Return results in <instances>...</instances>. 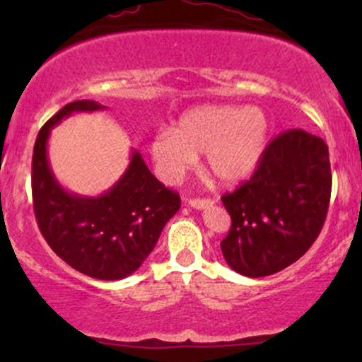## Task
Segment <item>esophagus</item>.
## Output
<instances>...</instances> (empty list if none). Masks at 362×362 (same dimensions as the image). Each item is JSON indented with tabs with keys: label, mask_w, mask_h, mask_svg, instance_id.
Masks as SVG:
<instances>
[{
	"label": "esophagus",
	"mask_w": 362,
	"mask_h": 362,
	"mask_svg": "<svg viewBox=\"0 0 362 362\" xmlns=\"http://www.w3.org/2000/svg\"><path fill=\"white\" fill-rule=\"evenodd\" d=\"M214 204V201L211 199H190L189 206L194 207V209H204V207H211Z\"/></svg>",
	"instance_id": "obj_1"
}]
</instances>
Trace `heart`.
Returning <instances> with one entry per match:
<instances>
[{
  "label": "heart",
  "instance_id": "b5f03b06",
  "mask_svg": "<svg viewBox=\"0 0 362 362\" xmlns=\"http://www.w3.org/2000/svg\"><path fill=\"white\" fill-rule=\"evenodd\" d=\"M269 138V119L257 107L199 105L160 131L149 144L165 182H175L204 153L207 173L219 184L235 185L259 168Z\"/></svg>",
  "mask_w": 362,
  "mask_h": 362
}]
</instances>
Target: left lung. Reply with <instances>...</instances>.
Wrapping results in <instances>:
<instances>
[{"instance_id":"left-lung-1","label":"left lung","mask_w":362,"mask_h":362,"mask_svg":"<svg viewBox=\"0 0 362 362\" xmlns=\"http://www.w3.org/2000/svg\"><path fill=\"white\" fill-rule=\"evenodd\" d=\"M332 192L328 146L303 129L265 148L250 180L221 197L231 216L224 260L247 277L271 276L301 259L325 223Z\"/></svg>"}]
</instances>
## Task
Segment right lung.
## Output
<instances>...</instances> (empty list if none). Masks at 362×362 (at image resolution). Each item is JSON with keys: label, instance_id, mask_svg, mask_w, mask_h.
I'll return each mask as SVG.
<instances>
[{"label": "right lung", "instance_id": "1", "mask_svg": "<svg viewBox=\"0 0 362 362\" xmlns=\"http://www.w3.org/2000/svg\"><path fill=\"white\" fill-rule=\"evenodd\" d=\"M103 109L93 100H76L44 124L32 156V199L40 233L56 255L85 276L119 281L148 259L180 209V195L149 172L138 151L124 175L98 197L68 192L56 180L47 158L51 129L74 112Z\"/></svg>", "mask_w": 362, "mask_h": 362}]
</instances>
